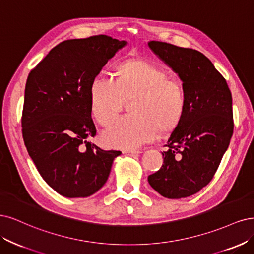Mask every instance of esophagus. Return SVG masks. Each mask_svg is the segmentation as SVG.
<instances>
[{
	"label": "esophagus",
	"instance_id": "1",
	"mask_svg": "<svg viewBox=\"0 0 254 254\" xmlns=\"http://www.w3.org/2000/svg\"><path fill=\"white\" fill-rule=\"evenodd\" d=\"M124 153H127V154H133V155H135V154H140L141 152L139 151V150H126V151H124Z\"/></svg>",
	"mask_w": 254,
	"mask_h": 254
}]
</instances>
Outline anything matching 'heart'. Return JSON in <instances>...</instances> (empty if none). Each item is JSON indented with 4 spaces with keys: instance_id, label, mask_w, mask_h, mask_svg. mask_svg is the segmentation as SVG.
<instances>
[{
    "instance_id": "b5f03b06",
    "label": "heart",
    "mask_w": 254,
    "mask_h": 254,
    "mask_svg": "<svg viewBox=\"0 0 254 254\" xmlns=\"http://www.w3.org/2000/svg\"><path fill=\"white\" fill-rule=\"evenodd\" d=\"M134 97L132 116L117 119L104 130L102 140L115 149H135L154 141L181 122L186 109L185 89L179 81L152 63L132 60L120 64L117 78L96 76L89 89V105L95 119L108 126L115 119L125 99Z\"/></svg>"
}]
</instances>
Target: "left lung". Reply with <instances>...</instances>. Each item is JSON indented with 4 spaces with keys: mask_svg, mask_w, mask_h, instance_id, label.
Wrapping results in <instances>:
<instances>
[{
    "mask_svg": "<svg viewBox=\"0 0 254 254\" xmlns=\"http://www.w3.org/2000/svg\"><path fill=\"white\" fill-rule=\"evenodd\" d=\"M149 47L183 81L186 109L162 152V167L148 181L163 197H188L211 182L230 143L231 92L200 52L159 41H151Z\"/></svg>",
    "mask_w": 254,
    "mask_h": 254,
    "instance_id": "1",
    "label": "left lung"
}]
</instances>
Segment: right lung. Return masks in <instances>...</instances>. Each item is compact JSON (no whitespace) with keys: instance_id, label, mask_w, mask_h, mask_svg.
I'll list each match as a JSON object with an SVG mask.
<instances>
[{"instance_id":"1","label":"right lung","mask_w":254,"mask_h":254,"mask_svg":"<svg viewBox=\"0 0 254 254\" xmlns=\"http://www.w3.org/2000/svg\"><path fill=\"white\" fill-rule=\"evenodd\" d=\"M127 44L100 35L65 40L27 78L22 115L23 139L46 184L64 197H87L104 186L120 151H104L89 105L93 79Z\"/></svg>"}]
</instances>
